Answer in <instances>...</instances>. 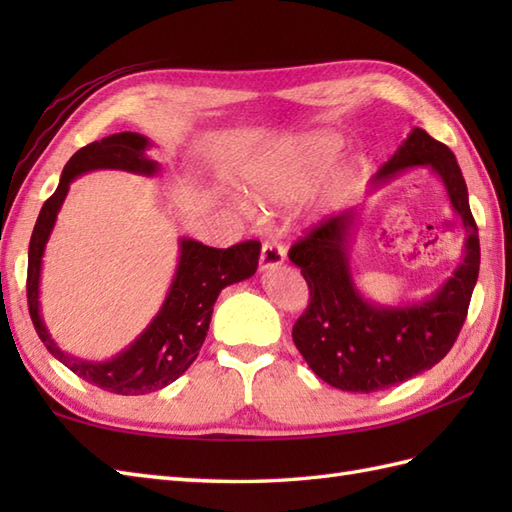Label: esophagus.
<instances>
[{
  "instance_id": "obj_1",
  "label": "esophagus",
  "mask_w": 512,
  "mask_h": 512,
  "mask_svg": "<svg viewBox=\"0 0 512 512\" xmlns=\"http://www.w3.org/2000/svg\"><path fill=\"white\" fill-rule=\"evenodd\" d=\"M286 259V250L277 239H266L262 244V255H259V270H275Z\"/></svg>"
}]
</instances>
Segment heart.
I'll return each instance as SVG.
<instances>
[{"mask_svg": "<svg viewBox=\"0 0 512 512\" xmlns=\"http://www.w3.org/2000/svg\"><path fill=\"white\" fill-rule=\"evenodd\" d=\"M343 149L341 136L310 132L266 147L246 165L244 187L255 200L281 204L297 200L317 182ZM358 160H345L330 169L314 191V206L330 211L352 193L358 178Z\"/></svg>", "mask_w": 512, "mask_h": 512, "instance_id": "b5f03b06", "label": "heart"}]
</instances>
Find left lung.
Listing matches in <instances>:
<instances>
[{
    "mask_svg": "<svg viewBox=\"0 0 512 512\" xmlns=\"http://www.w3.org/2000/svg\"><path fill=\"white\" fill-rule=\"evenodd\" d=\"M413 167H429L442 180L466 231L462 262L429 299L380 306L361 295L350 266L361 209L323 220L288 253L310 288V303L292 328V341L312 372L336 389L372 394L431 369L449 354L469 312L480 273V237L453 151L413 127L376 171L369 191Z\"/></svg>",
    "mask_w": 512,
    "mask_h": 512,
    "instance_id": "left-lung-1",
    "label": "left lung"
}]
</instances>
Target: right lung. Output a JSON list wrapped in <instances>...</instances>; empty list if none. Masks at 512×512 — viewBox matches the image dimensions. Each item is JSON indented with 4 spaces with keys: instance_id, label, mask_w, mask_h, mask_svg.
<instances>
[{
    "instance_id": "1",
    "label": "right lung",
    "mask_w": 512,
    "mask_h": 512,
    "mask_svg": "<svg viewBox=\"0 0 512 512\" xmlns=\"http://www.w3.org/2000/svg\"><path fill=\"white\" fill-rule=\"evenodd\" d=\"M151 140L136 132H121L81 147L63 167L59 187L43 202L28 246V310L39 339L65 367L105 391L121 396L151 394L171 385L198 358L209 332L217 295L231 284L255 275L262 244L257 239L231 248H211L195 239H180L176 275L158 314L123 352L110 361H83L61 352L41 317L39 281L43 250L57 222L61 204L74 178L96 169H121L138 176H156L160 165L147 156Z\"/></svg>"
}]
</instances>
